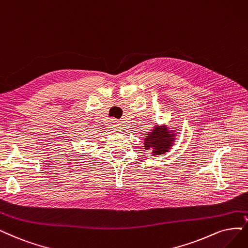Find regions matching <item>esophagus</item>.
<instances>
[{
    "label": "esophagus",
    "instance_id": "obj_1",
    "mask_svg": "<svg viewBox=\"0 0 248 248\" xmlns=\"http://www.w3.org/2000/svg\"><path fill=\"white\" fill-rule=\"evenodd\" d=\"M111 126H112V127H115L116 130H118V129H117V127H118V124H115V123H111Z\"/></svg>",
    "mask_w": 248,
    "mask_h": 248
}]
</instances>
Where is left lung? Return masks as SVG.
Masks as SVG:
<instances>
[{
	"label": "left lung",
	"mask_w": 248,
	"mask_h": 248,
	"mask_svg": "<svg viewBox=\"0 0 248 248\" xmlns=\"http://www.w3.org/2000/svg\"><path fill=\"white\" fill-rule=\"evenodd\" d=\"M175 134H171L168 127L156 126L154 130L148 134L147 138H145V149H153L154 155H160L168 152L175 141Z\"/></svg>",
	"instance_id": "1"
}]
</instances>
